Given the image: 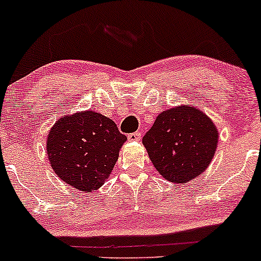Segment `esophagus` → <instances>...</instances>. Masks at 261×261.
I'll return each mask as SVG.
<instances>
[{
	"label": "esophagus",
	"instance_id": "34e87169",
	"mask_svg": "<svg viewBox=\"0 0 261 261\" xmlns=\"http://www.w3.org/2000/svg\"><path fill=\"white\" fill-rule=\"evenodd\" d=\"M127 139L130 141H139L141 139V134L140 133H133V134H128Z\"/></svg>",
	"mask_w": 261,
	"mask_h": 261
}]
</instances>
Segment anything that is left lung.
<instances>
[{
	"label": "left lung",
	"instance_id": "8db88e82",
	"mask_svg": "<svg viewBox=\"0 0 261 261\" xmlns=\"http://www.w3.org/2000/svg\"><path fill=\"white\" fill-rule=\"evenodd\" d=\"M143 144L159 174L183 184L208 168L217 149L218 131L204 112L181 105L158 115Z\"/></svg>",
	"mask_w": 261,
	"mask_h": 261
}]
</instances>
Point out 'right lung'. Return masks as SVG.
Returning a JSON list of instances; mask_svg holds the SVG:
<instances>
[{"instance_id":"obj_1","label":"right lung","mask_w":261,"mask_h":261,"mask_svg":"<svg viewBox=\"0 0 261 261\" xmlns=\"http://www.w3.org/2000/svg\"><path fill=\"white\" fill-rule=\"evenodd\" d=\"M127 140L111 118L92 110L60 117L46 139V154L55 174L77 191L102 187Z\"/></svg>"}]
</instances>
